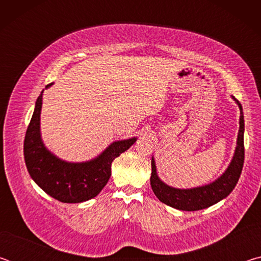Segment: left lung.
<instances>
[{
	"label": "left lung",
	"mask_w": 261,
	"mask_h": 261,
	"mask_svg": "<svg viewBox=\"0 0 261 261\" xmlns=\"http://www.w3.org/2000/svg\"><path fill=\"white\" fill-rule=\"evenodd\" d=\"M240 108V130H238L236 148L230 163L224 173L212 183L191 189H178L170 187L160 179L156 173L155 160L152 156L151 187L158 199L163 204L179 211H199L210 207L228 197L236 187L244 163V115L242 105L233 98Z\"/></svg>",
	"instance_id": "1"
}]
</instances>
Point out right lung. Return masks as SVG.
<instances>
[{
    "label": "right lung",
    "mask_w": 261,
    "mask_h": 261,
    "mask_svg": "<svg viewBox=\"0 0 261 261\" xmlns=\"http://www.w3.org/2000/svg\"><path fill=\"white\" fill-rule=\"evenodd\" d=\"M53 84L47 85L49 88ZM42 95L35 101L34 112L24 140V158L29 174L54 199L76 204L98 196L112 175V163L136 143L137 137L113 141L98 156L83 162L62 160L43 144L40 131Z\"/></svg>",
    "instance_id": "add662e5"
}]
</instances>
